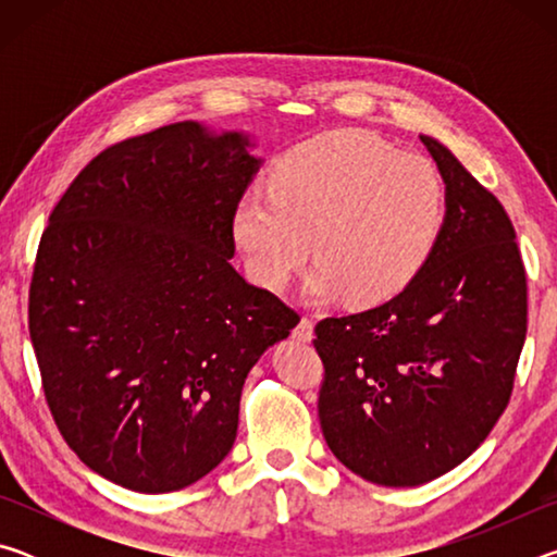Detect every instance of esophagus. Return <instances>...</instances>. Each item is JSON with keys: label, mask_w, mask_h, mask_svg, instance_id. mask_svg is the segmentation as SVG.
<instances>
[{"label": "esophagus", "mask_w": 557, "mask_h": 557, "mask_svg": "<svg viewBox=\"0 0 557 557\" xmlns=\"http://www.w3.org/2000/svg\"><path fill=\"white\" fill-rule=\"evenodd\" d=\"M295 338L297 342H312V336H314V324H312V319H307V317H301L299 319V324L295 326Z\"/></svg>", "instance_id": "obj_1"}]
</instances>
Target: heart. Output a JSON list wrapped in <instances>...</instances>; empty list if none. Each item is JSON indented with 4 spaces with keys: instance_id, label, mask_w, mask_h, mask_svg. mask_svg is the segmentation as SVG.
<instances>
[{
    "instance_id": "heart-1",
    "label": "heart",
    "mask_w": 557,
    "mask_h": 557,
    "mask_svg": "<svg viewBox=\"0 0 557 557\" xmlns=\"http://www.w3.org/2000/svg\"><path fill=\"white\" fill-rule=\"evenodd\" d=\"M445 213V182L428 157L398 152L369 132L338 129L292 147L270 191L243 196L233 238L262 287H285L312 248L305 295L344 292L348 301L369 305L425 268Z\"/></svg>"
}]
</instances>
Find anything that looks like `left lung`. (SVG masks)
Returning a JSON list of instances; mask_svg holds the SVG:
<instances>
[{
    "mask_svg": "<svg viewBox=\"0 0 557 557\" xmlns=\"http://www.w3.org/2000/svg\"><path fill=\"white\" fill-rule=\"evenodd\" d=\"M420 139L447 194L430 260L393 299L314 329L326 445L381 486L432 482L482 445L511 398L525 342L511 219L445 145Z\"/></svg>",
    "mask_w": 557,
    "mask_h": 557,
    "instance_id": "left-lung-1",
    "label": "left lung"
}]
</instances>
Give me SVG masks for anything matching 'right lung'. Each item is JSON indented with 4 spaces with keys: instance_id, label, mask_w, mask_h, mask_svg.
Listing matches in <instances>:
<instances>
[{
    "instance_id": "1",
    "label": "right lung",
    "mask_w": 557,
    "mask_h": 557,
    "mask_svg": "<svg viewBox=\"0 0 557 557\" xmlns=\"http://www.w3.org/2000/svg\"><path fill=\"white\" fill-rule=\"evenodd\" d=\"M248 147L191 120L112 145L41 235L29 334L46 403L83 465L132 492L219 467L250 369L299 324L231 265L235 206L260 169Z\"/></svg>"
}]
</instances>
